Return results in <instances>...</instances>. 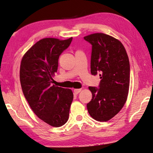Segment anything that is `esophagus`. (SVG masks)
Wrapping results in <instances>:
<instances>
[{
    "instance_id": "obj_1",
    "label": "esophagus",
    "mask_w": 153,
    "mask_h": 153,
    "mask_svg": "<svg viewBox=\"0 0 153 153\" xmlns=\"http://www.w3.org/2000/svg\"><path fill=\"white\" fill-rule=\"evenodd\" d=\"M80 91H81V89H74V92L76 94H79L80 92Z\"/></svg>"
}]
</instances>
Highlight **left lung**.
<instances>
[{"label":"left lung","mask_w":153,"mask_h":153,"mask_svg":"<svg viewBox=\"0 0 153 153\" xmlns=\"http://www.w3.org/2000/svg\"><path fill=\"white\" fill-rule=\"evenodd\" d=\"M91 45L90 68L92 75L100 74L99 86H90L92 99L87 104L94 119L106 122L123 107L130 86L128 56L119 40L104 33L84 37Z\"/></svg>","instance_id":"obj_1"}]
</instances>
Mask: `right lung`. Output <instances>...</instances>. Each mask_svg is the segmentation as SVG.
Here are the masks:
<instances>
[{
    "mask_svg": "<svg viewBox=\"0 0 153 153\" xmlns=\"http://www.w3.org/2000/svg\"><path fill=\"white\" fill-rule=\"evenodd\" d=\"M72 40H40L25 53L20 66V82L29 106L39 118L54 127L67 123L73 100L71 90L52 85L59 57Z\"/></svg>",
    "mask_w": 153,
    "mask_h": 153,
    "instance_id": "add662e5",
    "label": "right lung"
}]
</instances>
